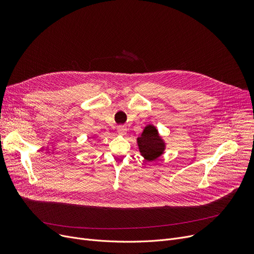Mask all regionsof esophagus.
Instances as JSON below:
<instances>
[{
  "label": "esophagus",
  "instance_id": "34e87169",
  "mask_svg": "<svg viewBox=\"0 0 254 254\" xmlns=\"http://www.w3.org/2000/svg\"><path fill=\"white\" fill-rule=\"evenodd\" d=\"M127 131V127L125 126H118L117 127V132L119 135H125Z\"/></svg>",
  "mask_w": 254,
  "mask_h": 254
}]
</instances>
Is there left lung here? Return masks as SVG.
I'll return each mask as SVG.
<instances>
[{
  "label": "left lung",
  "instance_id": "8db88e82",
  "mask_svg": "<svg viewBox=\"0 0 254 254\" xmlns=\"http://www.w3.org/2000/svg\"><path fill=\"white\" fill-rule=\"evenodd\" d=\"M137 142L141 154L149 162L154 161L164 153L165 142L159 137L155 127L151 125L145 127Z\"/></svg>",
  "mask_w": 254,
  "mask_h": 254
}]
</instances>
